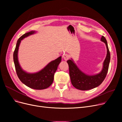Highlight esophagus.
<instances>
[{
  "label": "esophagus",
  "instance_id": "34e87169",
  "mask_svg": "<svg viewBox=\"0 0 122 122\" xmlns=\"http://www.w3.org/2000/svg\"><path fill=\"white\" fill-rule=\"evenodd\" d=\"M63 58H64V59L65 60H68V59H69V56L67 55V54H64V55L63 56Z\"/></svg>",
  "mask_w": 122,
  "mask_h": 122
}]
</instances>
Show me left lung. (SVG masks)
<instances>
[{
	"label": "left lung",
	"mask_w": 122,
	"mask_h": 122,
	"mask_svg": "<svg viewBox=\"0 0 122 122\" xmlns=\"http://www.w3.org/2000/svg\"><path fill=\"white\" fill-rule=\"evenodd\" d=\"M101 41L106 44L107 55L103 63V68L98 74L93 75L86 74L80 70L72 59L67 60L72 84L76 89L81 91L89 90L99 86L105 79L109 65L110 54L104 36H102Z\"/></svg>",
	"instance_id": "8db88e82"
}]
</instances>
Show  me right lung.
Here are the masks:
<instances>
[{"instance_id":"1","label":"right lung","mask_w":122,"mask_h":122,"mask_svg":"<svg viewBox=\"0 0 122 122\" xmlns=\"http://www.w3.org/2000/svg\"><path fill=\"white\" fill-rule=\"evenodd\" d=\"M36 33V31H30L25 34L19 38L13 53V60L17 76L24 84L33 89H44L52 85L54 80V73L61 61V56L49 62L39 72L35 73H29L23 70L20 65L18 60L19 47L21 41L24 38Z\"/></svg>"}]
</instances>
